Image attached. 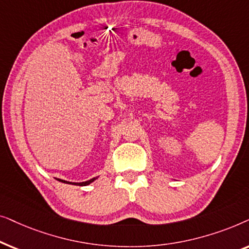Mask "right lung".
<instances>
[{
	"label": "right lung",
	"mask_w": 249,
	"mask_h": 249,
	"mask_svg": "<svg viewBox=\"0 0 249 249\" xmlns=\"http://www.w3.org/2000/svg\"><path fill=\"white\" fill-rule=\"evenodd\" d=\"M97 178H93V179H90V180H87V181H84V182H70V181H66V180H61V179H56V180H59V181H61V182H64V183H70V185H78V186H87V185H89V183H91L94 181V180H96Z\"/></svg>",
	"instance_id": "add662e5"
}]
</instances>
